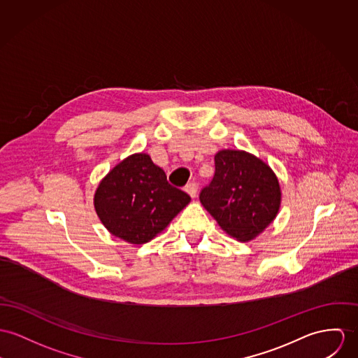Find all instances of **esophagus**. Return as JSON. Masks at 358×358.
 Instances as JSON below:
<instances>
[{
	"label": "esophagus",
	"mask_w": 358,
	"mask_h": 358,
	"mask_svg": "<svg viewBox=\"0 0 358 358\" xmlns=\"http://www.w3.org/2000/svg\"><path fill=\"white\" fill-rule=\"evenodd\" d=\"M185 192L188 193L191 197H196L197 194V185L194 182H189L185 185Z\"/></svg>",
	"instance_id": "obj_1"
}]
</instances>
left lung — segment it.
I'll return each mask as SVG.
<instances>
[{
  "mask_svg": "<svg viewBox=\"0 0 358 358\" xmlns=\"http://www.w3.org/2000/svg\"><path fill=\"white\" fill-rule=\"evenodd\" d=\"M199 199L226 233L250 241L275 218L280 189L263 161L244 151L223 150L215 155L214 177Z\"/></svg>",
  "mask_w": 358,
  "mask_h": 358,
  "instance_id": "1",
  "label": "left lung"
}]
</instances>
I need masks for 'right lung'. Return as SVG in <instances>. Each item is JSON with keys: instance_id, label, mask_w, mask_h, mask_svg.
I'll return each mask as SVG.
<instances>
[{"instance_id": "right-lung-1", "label": "right lung", "mask_w": 358, "mask_h": 358, "mask_svg": "<svg viewBox=\"0 0 358 358\" xmlns=\"http://www.w3.org/2000/svg\"><path fill=\"white\" fill-rule=\"evenodd\" d=\"M188 193L170 185L147 154L115 166L95 193V210L113 236L131 244L154 238L188 203Z\"/></svg>"}]
</instances>
